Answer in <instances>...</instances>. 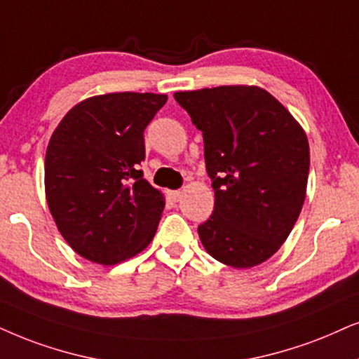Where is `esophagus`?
I'll return each instance as SVG.
<instances>
[{
	"label": "esophagus",
	"mask_w": 359,
	"mask_h": 359,
	"mask_svg": "<svg viewBox=\"0 0 359 359\" xmlns=\"http://www.w3.org/2000/svg\"><path fill=\"white\" fill-rule=\"evenodd\" d=\"M167 195H169L170 201L179 202L180 197H182V192H180V190H169V192H167Z\"/></svg>",
	"instance_id": "34e87169"
}]
</instances>
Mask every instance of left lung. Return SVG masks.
I'll return each mask as SVG.
<instances>
[{
  "label": "left lung",
  "instance_id": "obj_1",
  "mask_svg": "<svg viewBox=\"0 0 359 359\" xmlns=\"http://www.w3.org/2000/svg\"><path fill=\"white\" fill-rule=\"evenodd\" d=\"M175 101L202 130L215 205L198 225L210 255L252 269L278 252L300 215L310 170L303 127L258 86L182 90Z\"/></svg>",
  "mask_w": 359,
  "mask_h": 359
}]
</instances>
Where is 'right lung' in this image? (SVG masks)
<instances>
[{
  "label": "right lung",
  "instance_id": "right-lung-1",
  "mask_svg": "<svg viewBox=\"0 0 359 359\" xmlns=\"http://www.w3.org/2000/svg\"><path fill=\"white\" fill-rule=\"evenodd\" d=\"M165 94L88 97L62 117L44 161L46 201L57 230L86 260L116 265L152 242L164 194L144 179V130Z\"/></svg>",
  "mask_w": 359,
  "mask_h": 359
}]
</instances>
